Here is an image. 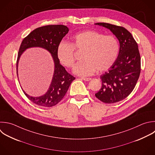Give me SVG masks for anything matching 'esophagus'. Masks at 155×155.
Instances as JSON below:
<instances>
[{
  "label": "esophagus",
  "mask_w": 155,
  "mask_h": 155,
  "mask_svg": "<svg viewBox=\"0 0 155 155\" xmlns=\"http://www.w3.org/2000/svg\"><path fill=\"white\" fill-rule=\"evenodd\" d=\"M82 79H83L84 81H90L91 79L90 78H82Z\"/></svg>",
  "instance_id": "esophagus-1"
}]
</instances>
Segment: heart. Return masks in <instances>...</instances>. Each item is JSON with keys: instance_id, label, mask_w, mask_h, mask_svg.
I'll return each instance as SVG.
<instances>
[{"instance_id": "1", "label": "heart", "mask_w": 155, "mask_h": 155, "mask_svg": "<svg viewBox=\"0 0 155 155\" xmlns=\"http://www.w3.org/2000/svg\"><path fill=\"white\" fill-rule=\"evenodd\" d=\"M72 43L61 42L57 50L59 61L68 68L76 61V50L83 53L84 59L74 67V72L80 76H89L96 70L103 72L108 70L117 57L119 44L113 35H104L96 31L88 30L76 34Z\"/></svg>"}]
</instances>
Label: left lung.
Returning <instances> with one entry per match:
<instances>
[{
  "label": "left lung",
  "mask_w": 155,
  "mask_h": 155,
  "mask_svg": "<svg viewBox=\"0 0 155 155\" xmlns=\"http://www.w3.org/2000/svg\"><path fill=\"white\" fill-rule=\"evenodd\" d=\"M116 36L120 44L118 57L108 71L100 76L102 87L95 96L102 102L113 104L125 99L133 90L140 73L138 45L125 28L108 23H96Z\"/></svg>",
  "instance_id": "obj_1"
}]
</instances>
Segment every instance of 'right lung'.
<instances>
[{"label":"right lung","instance_id":"add662e5","mask_svg":"<svg viewBox=\"0 0 155 155\" xmlns=\"http://www.w3.org/2000/svg\"><path fill=\"white\" fill-rule=\"evenodd\" d=\"M68 31V28L64 25H48L41 27L31 31L21 43L16 62L17 75L19 58L27 48L33 47L44 48L51 53L54 62L55 67L52 82L48 91L44 95L37 97H32L23 90L25 96L36 105L44 107L56 105L63 99L70 84L75 79V78L68 73L60 64L57 55L58 45Z\"/></svg>","mask_w":155,"mask_h":155}]
</instances>
